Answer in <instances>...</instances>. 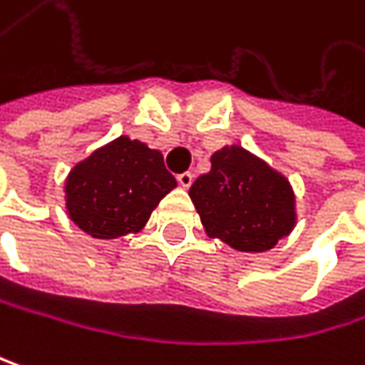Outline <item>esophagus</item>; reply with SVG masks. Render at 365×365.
<instances>
[{"label": "esophagus", "mask_w": 365, "mask_h": 365, "mask_svg": "<svg viewBox=\"0 0 365 365\" xmlns=\"http://www.w3.org/2000/svg\"><path fill=\"white\" fill-rule=\"evenodd\" d=\"M177 181H179V186H181V188H190V186H192V181H195V175H192L190 170L179 173V175H177Z\"/></svg>", "instance_id": "34e87169"}]
</instances>
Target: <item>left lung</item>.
I'll return each mask as SVG.
<instances>
[{
	"label": "left lung",
	"mask_w": 365,
	"mask_h": 365,
	"mask_svg": "<svg viewBox=\"0 0 365 365\" xmlns=\"http://www.w3.org/2000/svg\"><path fill=\"white\" fill-rule=\"evenodd\" d=\"M190 199L210 237L242 252H265L295 225V199L289 181L242 147L212 155Z\"/></svg>",
	"instance_id": "left-lung-1"
}]
</instances>
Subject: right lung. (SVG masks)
I'll use <instances>...</instances> for the list:
<instances>
[{
  "label": "right lung",
  "instance_id": "add662e5",
  "mask_svg": "<svg viewBox=\"0 0 365 365\" xmlns=\"http://www.w3.org/2000/svg\"><path fill=\"white\" fill-rule=\"evenodd\" d=\"M175 186L160 151L119 136L72 168L66 207L87 235L115 240L140 231Z\"/></svg>",
  "mask_w": 365,
  "mask_h": 365
}]
</instances>
